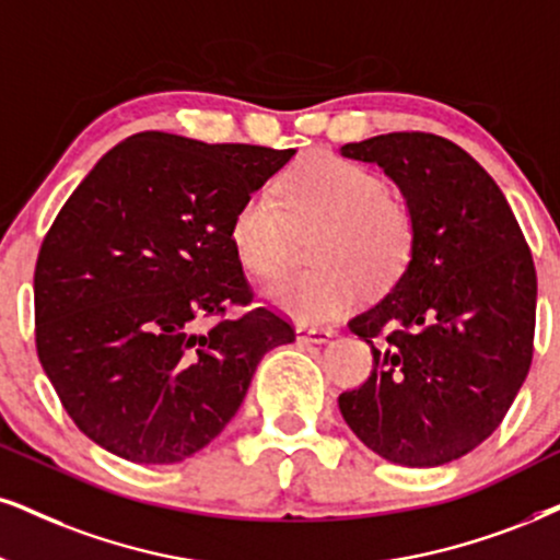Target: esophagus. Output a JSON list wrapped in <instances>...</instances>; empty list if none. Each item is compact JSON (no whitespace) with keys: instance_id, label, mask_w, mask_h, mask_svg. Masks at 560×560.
<instances>
[{"instance_id":"1","label":"esophagus","mask_w":560,"mask_h":560,"mask_svg":"<svg viewBox=\"0 0 560 560\" xmlns=\"http://www.w3.org/2000/svg\"><path fill=\"white\" fill-rule=\"evenodd\" d=\"M295 335H299L301 342H312V345H324L329 342L335 337L332 329H324V327H301L295 329Z\"/></svg>"}]
</instances>
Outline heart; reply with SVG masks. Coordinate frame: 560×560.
Instances as JSON below:
<instances>
[{
    "label": "heart",
    "instance_id": "heart-1",
    "mask_svg": "<svg viewBox=\"0 0 560 560\" xmlns=\"http://www.w3.org/2000/svg\"><path fill=\"white\" fill-rule=\"evenodd\" d=\"M280 201L252 191L233 215L231 244L246 272L272 278L291 261L295 236L312 241L316 267L285 275L267 288V301L301 324L340 319L371 288L392 285L416 241L412 212L399 195L361 163L314 153L282 178Z\"/></svg>",
    "mask_w": 560,
    "mask_h": 560
}]
</instances>
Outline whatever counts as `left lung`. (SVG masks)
Listing matches in <instances>:
<instances>
[{"instance_id": "1", "label": "left lung", "mask_w": 560, "mask_h": 560, "mask_svg": "<svg viewBox=\"0 0 560 560\" xmlns=\"http://www.w3.org/2000/svg\"><path fill=\"white\" fill-rule=\"evenodd\" d=\"M382 165L412 212L405 272L348 327L374 371L340 395L350 431L378 457L439 467L480 446L533 363L537 275L512 207L459 144L392 132L342 144Z\"/></svg>"}]
</instances>
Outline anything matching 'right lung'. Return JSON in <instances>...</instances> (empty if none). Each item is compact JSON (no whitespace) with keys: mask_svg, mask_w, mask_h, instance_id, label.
<instances>
[{"mask_svg":"<svg viewBox=\"0 0 560 560\" xmlns=\"http://www.w3.org/2000/svg\"><path fill=\"white\" fill-rule=\"evenodd\" d=\"M293 155L140 132L61 207L33 275L36 350L90 441L137 465L191 457L236 416L267 350L295 340L267 306L224 316L254 303L233 215Z\"/></svg>","mask_w":560,"mask_h":560,"instance_id":"add662e5","label":"right lung"}]
</instances>
